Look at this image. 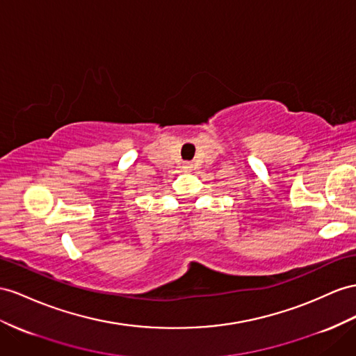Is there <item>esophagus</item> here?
Segmentation results:
<instances>
[{
  "label": "esophagus",
  "instance_id": "34e87169",
  "mask_svg": "<svg viewBox=\"0 0 356 356\" xmlns=\"http://www.w3.org/2000/svg\"><path fill=\"white\" fill-rule=\"evenodd\" d=\"M193 163H191V162H184V165H181V170H184V171H191V170H193Z\"/></svg>",
  "mask_w": 356,
  "mask_h": 356
}]
</instances>
